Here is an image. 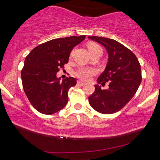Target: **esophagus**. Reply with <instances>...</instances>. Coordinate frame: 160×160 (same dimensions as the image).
<instances>
[{
	"label": "esophagus",
	"mask_w": 160,
	"mask_h": 160,
	"mask_svg": "<svg viewBox=\"0 0 160 160\" xmlns=\"http://www.w3.org/2000/svg\"><path fill=\"white\" fill-rule=\"evenodd\" d=\"M77 83H78V85H80V86H82V85H85V83L82 82V81H78Z\"/></svg>",
	"instance_id": "esophagus-1"
}]
</instances>
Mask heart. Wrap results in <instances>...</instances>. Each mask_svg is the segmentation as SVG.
I'll use <instances>...</instances> for the list:
<instances>
[{
    "mask_svg": "<svg viewBox=\"0 0 160 160\" xmlns=\"http://www.w3.org/2000/svg\"><path fill=\"white\" fill-rule=\"evenodd\" d=\"M88 48L89 51H90V53L92 54L94 52L99 50H102V47L97 44V43L94 42H90L88 44ZM72 55V53H71ZM97 70L92 68H87V67H80L75 70V75L77 78L82 80H89L90 78L93 76V75L97 73Z\"/></svg>",
    "mask_w": 160,
    "mask_h": 160,
    "instance_id": "obj_1",
    "label": "heart"
}]
</instances>
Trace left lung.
<instances>
[{"label":"left lung","mask_w":160,"mask_h":160,"mask_svg":"<svg viewBox=\"0 0 160 160\" xmlns=\"http://www.w3.org/2000/svg\"><path fill=\"white\" fill-rule=\"evenodd\" d=\"M102 44L109 54L104 71L97 82L103 86L109 82V89L102 90L95 85V90L89 97V103L94 110L104 114L120 111L135 95L142 81L140 64L132 51L116 40L100 37H89Z\"/></svg>","instance_id":"obj_1"}]
</instances>
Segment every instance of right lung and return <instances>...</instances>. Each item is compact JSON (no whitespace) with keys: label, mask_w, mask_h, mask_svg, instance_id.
<instances>
[{"label":"right lung","mask_w":160,"mask_h":160,"mask_svg":"<svg viewBox=\"0 0 160 160\" xmlns=\"http://www.w3.org/2000/svg\"><path fill=\"white\" fill-rule=\"evenodd\" d=\"M85 39V35L54 39L37 46L27 56L21 70L22 87L39 112L51 115L67 104L68 92L77 81L72 77L61 81L56 73L68 63L72 48Z\"/></svg>","instance_id":"1"}]
</instances>
